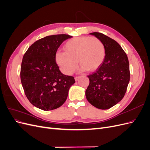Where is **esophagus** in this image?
<instances>
[{
	"label": "esophagus",
	"mask_w": 150,
	"mask_h": 150,
	"mask_svg": "<svg viewBox=\"0 0 150 150\" xmlns=\"http://www.w3.org/2000/svg\"><path fill=\"white\" fill-rule=\"evenodd\" d=\"M79 78H80V76H76L75 77V81H77Z\"/></svg>",
	"instance_id": "esophagus-1"
}]
</instances>
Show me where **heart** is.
<instances>
[{
  "label": "heart",
  "instance_id": "1",
  "mask_svg": "<svg viewBox=\"0 0 150 150\" xmlns=\"http://www.w3.org/2000/svg\"><path fill=\"white\" fill-rule=\"evenodd\" d=\"M65 52L56 54V61L61 71L71 74L79 64L82 69L96 70L105 57V48L101 40L95 37L81 36L72 38L64 44Z\"/></svg>",
  "mask_w": 150,
  "mask_h": 150
}]
</instances>
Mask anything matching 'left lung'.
Returning <instances> with one entry per match:
<instances>
[{"label": "left lung", "mask_w": 150, "mask_h": 150, "mask_svg": "<svg viewBox=\"0 0 150 150\" xmlns=\"http://www.w3.org/2000/svg\"><path fill=\"white\" fill-rule=\"evenodd\" d=\"M90 34L101 40L105 48V57L96 72L88 76L89 84L86 97L93 106L107 110L125 96L130 78L128 58L114 39L96 32Z\"/></svg>", "instance_id": "obj_1"}]
</instances>
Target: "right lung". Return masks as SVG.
<instances>
[{"label":"right lung","instance_id":"obj_1","mask_svg":"<svg viewBox=\"0 0 150 150\" xmlns=\"http://www.w3.org/2000/svg\"><path fill=\"white\" fill-rule=\"evenodd\" d=\"M67 34L46 36L39 39L27 50L21 67V80L30 103L44 111L59 108L66 101L74 78L63 74L56 62L57 49Z\"/></svg>","mask_w":150,"mask_h":150}]
</instances>
